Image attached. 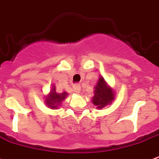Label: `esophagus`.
Returning <instances> with one entry per match:
<instances>
[{
	"label": "esophagus",
	"mask_w": 159,
	"mask_h": 159,
	"mask_svg": "<svg viewBox=\"0 0 159 159\" xmlns=\"http://www.w3.org/2000/svg\"><path fill=\"white\" fill-rule=\"evenodd\" d=\"M73 92H74L75 93L78 94V93L81 92V86H80L79 84H75L74 86H73Z\"/></svg>",
	"instance_id": "1"
}]
</instances>
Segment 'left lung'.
<instances>
[{"instance_id":"left-lung-1","label":"left lung","mask_w":159,"mask_h":159,"mask_svg":"<svg viewBox=\"0 0 159 159\" xmlns=\"http://www.w3.org/2000/svg\"><path fill=\"white\" fill-rule=\"evenodd\" d=\"M94 89V96L92 97V102L97 109L102 110L112 103L115 99V92L112 87L107 84L104 77L100 76Z\"/></svg>"}]
</instances>
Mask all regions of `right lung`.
I'll return each mask as SVG.
<instances>
[{
  "instance_id": "1",
  "label": "right lung",
  "mask_w": 159,
  "mask_h": 159,
  "mask_svg": "<svg viewBox=\"0 0 159 159\" xmlns=\"http://www.w3.org/2000/svg\"><path fill=\"white\" fill-rule=\"evenodd\" d=\"M68 96L67 92H63L62 93H57L56 92V87L54 85L52 86L49 93L45 97V102L44 103L48 108L52 110H57L59 108L62 102L65 100V98Z\"/></svg>"
}]
</instances>
